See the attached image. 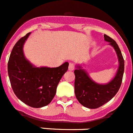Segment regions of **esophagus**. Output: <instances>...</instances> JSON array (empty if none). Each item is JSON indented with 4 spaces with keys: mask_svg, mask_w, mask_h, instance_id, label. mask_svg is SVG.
Returning <instances> with one entry per match:
<instances>
[{
    "mask_svg": "<svg viewBox=\"0 0 133 133\" xmlns=\"http://www.w3.org/2000/svg\"><path fill=\"white\" fill-rule=\"evenodd\" d=\"M74 68H75V66H74V64H73L72 63H69V70H73L74 69Z\"/></svg>",
    "mask_w": 133,
    "mask_h": 133,
    "instance_id": "esophagus-1",
    "label": "esophagus"
}]
</instances>
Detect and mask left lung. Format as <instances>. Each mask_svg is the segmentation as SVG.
Segmentation results:
<instances>
[{
  "instance_id": "obj_1",
  "label": "left lung",
  "mask_w": 133,
  "mask_h": 133,
  "mask_svg": "<svg viewBox=\"0 0 133 133\" xmlns=\"http://www.w3.org/2000/svg\"><path fill=\"white\" fill-rule=\"evenodd\" d=\"M104 40L114 47L119 61V68L116 75L107 84H98L92 80L84 69L77 66L74 70V92L79 103L86 108L95 109L110 101L119 89L124 72V59L118 45L112 38L104 35Z\"/></svg>"
}]
</instances>
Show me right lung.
<instances>
[{"mask_svg":"<svg viewBox=\"0 0 133 133\" xmlns=\"http://www.w3.org/2000/svg\"><path fill=\"white\" fill-rule=\"evenodd\" d=\"M31 32L21 38L14 46L8 63L12 89L17 98L32 108H41L51 102L59 81L67 71L69 63L56 68L36 67L25 57L24 43Z\"/></svg>","mask_w":133,"mask_h":133,"instance_id":"1","label":"right lung"}]
</instances>
